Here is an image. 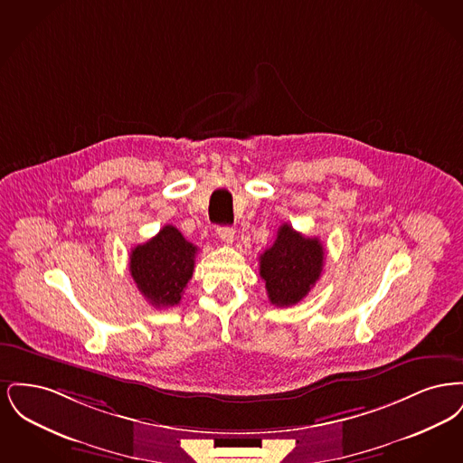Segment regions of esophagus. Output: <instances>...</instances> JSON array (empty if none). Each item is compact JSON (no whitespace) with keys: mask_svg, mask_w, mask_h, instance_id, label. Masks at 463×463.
<instances>
[{"mask_svg":"<svg viewBox=\"0 0 463 463\" xmlns=\"http://www.w3.org/2000/svg\"><path fill=\"white\" fill-rule=\"evenodd\" d=\"M217 232H219V238L225 244H232L234 242V229L232 227H217Z\"/></svg>","mask_w":463,"mask_h":463,"instance_id":"1","label":"esophagus"}]
</instances>
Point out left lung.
<instances>
[{"instance_id": "obj_1", "label": "left lung", "mask_w": 463, "mask_h": 463, "mask_svg": "<svg viewBox=\"0 0 463 463\" xmlns=\"http://www.w3.org/2000/svg\"><path fill=\"white\" fill-rule=\"evenodd\" d=\"M260 278L276 307H289L307 297L321 276L325 248L317 238L297 232L289 223L278 229V238L260 255Z\"/></svg>"}]
</instances>
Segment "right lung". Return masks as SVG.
<instances>
[{
  "instance_id": "1",
  "label": "right lung",
  "mask_w": 463,
  "mask_h": 463,
  "mask_svg": "<svg viewBox=\"0 0 463 463\" xmlns=\"http://www.w3.org/2000/svg\"><path fill=\"white\" fill-rule=\"evenodd\" d=\"M198 246L187 241L174 225H165L155 238L137 244L130 253V274L138 291L156 308L180 304L193 278Z\"/></svg>"
}]
</instances>
